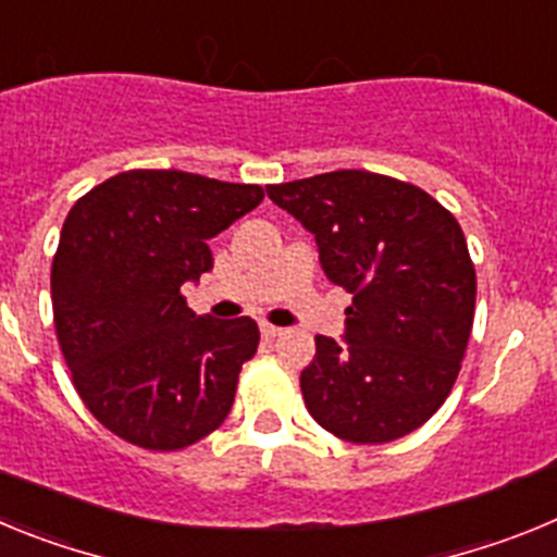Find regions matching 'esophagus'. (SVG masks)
<instances>
[{
    "label": "esophagus",
    "instance_id": "esophagus-1",
    "mask_svg": "<svg viewBox=\"0 0 557 557\" xmlns=\"http://www.w3.org/2000/svg\"><path fill=\"white\" fill-rule=\"evenodd\" d=\"M262 334L264 337H278V334H284V329H278V326H273V323H262Z\"/></svg>",
    "mask_w": 557,
    "mask_h": 557
}]
</instances>
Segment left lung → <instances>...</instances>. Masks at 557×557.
Returning a JSON list of instances; mask_svg holds the SVG:
<instances>
[{
    "label": "left lung",
    "mask_w": 557,
    "mask_h": 557,
    "mask_svg": "<svg viewBox=\"0 0 557 557\" xmlns=\"http://www.w3.org/2000/svg\"><path fill=\"white\" fill-rule=\"evenodd\" d=\"M314 234L329 282L351 293L346 343L318 334L301 373L309 416L348 444H391L455 387L476 273L460 223L418 186L368 170L268 186Z\"/></svg>",
    "instance_id": "1"
}]
</instances>
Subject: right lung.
I'll use <instances>...</instances> for the list:
<instances>
[{"label": "right lung", "mask_w": 557, "mask_h": 557, "mask_svg": "<svg viewBox=\"0 0 557 557\" xmlns=\"http://www.w3.org/2000/svg\"><path fill=\"white\" fill-rule=\"evenodd\" d=\"M262 198L256 184L127 170L66 214L52 259L58 343L83 405L127 444L186 449L231 412L259 326L195 318L181 284L214 268L211 236Z\"/></svg>", "instance_id": "obj_1"}]
</instances>
